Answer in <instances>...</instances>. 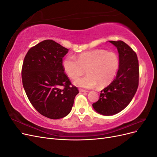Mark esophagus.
<instances>
[{
    "mask_svg": "<svg viewBox=\"0 0 157 157\" xmlns=\"http://www.w3.org/2000/svg\"><path fill=\"white\" fill-rule=\"evenodd\" d=\"M79 91H80V92H87L86 90H84V89H79Z\"/></svg>",
    "mask_w": 157,
    "mask_h": 157,
    "instance_id": "esophagus-1",
    "label": "esophagus"
}]
</instances>
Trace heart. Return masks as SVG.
<instances>
[{
  "instance_id": "1",
  "label": "heart",
  "mask_w": 157,
  "mask_h": 157,
  "mask_svg": "<svg viewBox=\"0 0 157 157\" xmlns=\"http://www.w3.org/2000/svg\"><path fill=\"white\" fill-rule=\"evenodd\" d=\"M63 69L69 77L76 80L83 75L86 77L77 80L75 84L86 88L105 87L115 79L120 67L118 55L115 52L96 49L80 54L75 58L67 56L62 61Z\"/></svg>"
}]
</instances>
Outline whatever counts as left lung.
Segmentation results:
<instances>
[{
  "instance_id": "1",
  "label": "left lung",
  "mask_w": 157,
  "mask_h": 157,
  "mask_svg": "<svg viewBox=\"0 0 157 157\" xmlns=\"http://www.w3.org/2000/svg\"><path fill=\"white\" fill-rule=\"evenodd\" d=\"M118 52L120 67L113 81L103 88L98 101L92 104L97 113L110 116L117 114L130 103L138 88L139 62L137 54L122 40H110Z\"/></svg>"
}]
</instances>
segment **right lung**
Returning a JSON list of instances; mask_svg holds the SVG:
<instances>
[{"label": "right lung", "mask_w": 157, "mask_h": 157, "mask_svg": "<svg viewBox=\"0 0 157 157\" xmlns=\"http://www.w3.org/2000/svg\"><path fill=\"white\" fill-rule=\"evenodd\" d=\"M68 50L45 40L31 48L23 60L21 78L27 96L38 112L51 119L67 116L79 92L63 69Z\"/></svg>", "instance_id": "1"}]
</instances>
